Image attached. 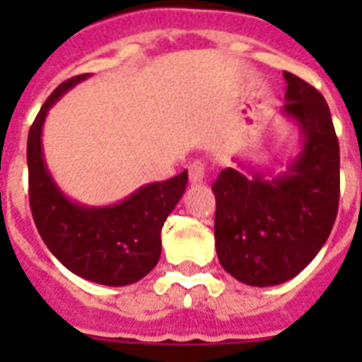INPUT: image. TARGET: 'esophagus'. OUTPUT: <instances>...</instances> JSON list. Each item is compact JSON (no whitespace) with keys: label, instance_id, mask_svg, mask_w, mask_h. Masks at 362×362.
<instances>
[{"label":"esophagus","instance_id":"obj_1","mask_svg":"<svg viewBox=\"0 0 362 362\" xmlns=\"http://www.w3.org/2000/svg\"><path fill=\"white\" fill-rule=\"evenodd\" d=\"M206 178V165L203 161H193L189 165V182L192 184H201Z\"/></svg>","mask_w":362,"mask_h":362}]
</instances>
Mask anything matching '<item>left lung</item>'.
<instances>
[{
    "label": "left lung",
    "mask_w": 362,
    "mask_h": 362,
    "mask_svg": "<svg viewBox=\"0 0 362 362\" xmlns=\"http://www.w3.org/2000/svg\"><path fill=\"white\" fill-rule=\"evenodd\" d=\"M281 112L298 125L303 148L286 173L264 178L227 167L212 184L221 267L246 286L269 287L306 269L327 242L340 199V148L325 98L284 71Z\"/></svg>",
    "instance_id": "8db88e82"
}]
</instances>
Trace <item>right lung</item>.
I'll use <instances>...</instances> for the list:
<instances>
[{
	"label": "right lung",
	"mask_w": 362,
	"mask_h": 362,
	"mask_svg": "<svg viewBox=\"0 0 362 362\" xmlns=\"http://www.w3.org/2000/svg\"><path fill=\"white\" fill-rule=\"evenodd\" d=\"M90 73L59 84L39 110L28 135L30 206L37 231L54 257L84 280L129 286L150 272L161 255V227L186 192L187 170L139 187L110 206L71 201L54 182L42 156V125L48 110Z\"/></svg>",
	"instance_id": "add662e5"
}]
</instances>
